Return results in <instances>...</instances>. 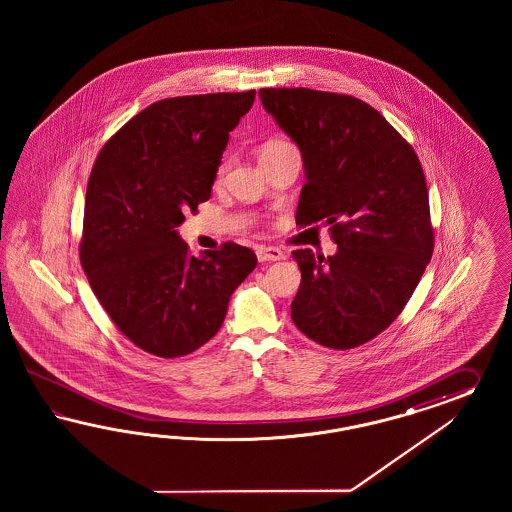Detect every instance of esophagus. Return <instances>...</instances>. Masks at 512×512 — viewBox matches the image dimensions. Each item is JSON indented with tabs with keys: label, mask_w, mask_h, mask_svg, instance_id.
Segmentation results:
<instances>
[{
	"label": "esophagus",
	"mask_w": 512,
	"mask_h": 512,
	"mask_svg": "<svg viewBox=\"0 0 512 512\" xmlns=\"http://www.w3.org/2000/svg\"><path fill=\"white\" fill-rule=\"evenodd\" d=\"M257 257L261 263H274L285 259V253L278 248H259L257 249Z\"/></svg>",
	"instance_id": "34e87169"
}]
</instances>
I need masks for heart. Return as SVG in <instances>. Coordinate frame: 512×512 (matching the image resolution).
I'll list each match as a JSON object with an SVG mask.
<instances>
[{
	"instance_id": "b5f03b06",
	"label": "heart",
	"mask_w": 512,
	"mask_h": 512,
	"mask_svg": "<svg viewBox=\"0 0 512 512\" xmlns=\"http://www.w3.org/2000/svg\"><path fill=\"white\" fill-rule=\"evenodd\" d=\"M289 146H293L291 142H287V140L283 139H272L266 140L263 146H261V154L259 157H264V155L276 154V152H281V150H285V148H289ZM229 169V161H223L219 167H217V178H221L225 172Z\"/></svg>"
}]
</instances>
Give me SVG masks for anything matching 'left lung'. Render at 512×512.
I'll return each mask as SVG.
<instances>
[{"mask_svg": "<svg viewBox=\"0 0 512 512\" xmlns=\"http://www.w3.org/2000/svg\"><path fill=\"white\" fill-rule=\"evenodd\" d=\"M261 101L302 152L306 186L296 223L323 221L332 257L296 249V328L330 349H353L394 323L434 253L428 187L413 146L353 95L263 88Z\"/></svg>", "mask_w": 512, "mask_h": 512, "instance_id": "8db88e82", "label": "left lung"}]
</instances>
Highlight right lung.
<instances>
[{"instance_id":"add662e5","label":"right lung","mask_w":512,"mask_h":512,"mask_svg":"<svg viewBox=\"0 0 512 512\" xmlns=\"http://www.w3.org/2000/svg\"><path fill=\"white\" fill-rule=\"evenodd\" d=\"M253 99L255 90L157 101L93 163L80 263L114 325L155 357H184L212 340L257 266L234 242L193 257L176 233L184 212L210 199L229 133Z\"/></svg>"}]
</instances>
